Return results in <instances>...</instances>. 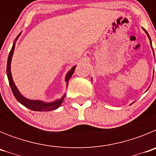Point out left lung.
<instances>
[{
	"label": "left lung",
	"instance_id": "obj_1",
	"mask_svg": "<svg viewBox=\"0 0 156 156\" xmlns=\"http://www.w3.org/2000/svg\"><path fill=\"white\" fill-rule=\"evenodd\" d=\"M142 29H143V30H144V33H145V34H147V36H148V39H149V41H150V45H151V49H152V51H153V55H154V57H155V54H154V51H153V48H152V45H151V38H150L149 35H148V32L146 31V30H144V28H143V27H142ZM91 80H92V79H91ZM133 102H134V101H133ZM133 103H131V104H130V105H132V104H133Z\"/></svg>",
	"mask_w": 156,
	"mask_h": 156
}]
</instances>
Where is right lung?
<instances>
[{"mask_svg":"<svg viewBox=\"0 0 156 156\" xmlns=\"http://www.w3.org/2000/svg\"><path fill=\"white\" fill-rule=\"evenodd\" d=\"M22 34V33L19 34L17 36V37L16 38V40L14 41L13 45H12V48L11 49V51L9 53V55L8 58V62H7V76H8V82H9V84H10L11 89L12 90V93H13L14 96L16 98V100L19 101V103H21L23 105H24L25 107L30 108V110H33V111H38V112H48L51 111V110L56 109L61 105L62 103L63 100H64L65 97H66V94H63V96H62L60 98H58L56 100L53 101H50V102H48V101H44L42 100H34V99H29L27 98L24 97L20 91L19 90V89L16 87V83H14L13 78H12V72H11V64H12V56H13L14 51H15V48H16V41H18L19 37H20V35ZM76 66H74L73 67H72L71 69L69 70L66 73V77H65V80L66 83V87H68L69 84V80L70 79V77L73 76L74 73V70L76 69Z\"/></svg>","mask_w":156,"mask_h":156,"instance_id":"add662e5","label":"right lung"}]
</instances>
